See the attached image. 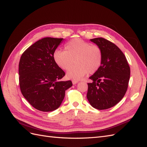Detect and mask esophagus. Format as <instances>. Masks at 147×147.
Instances as JSON below:
<instances>
[{"instance_id": "1", "label": "esophagus", "mask_w": 147, "mask_h": 147, "mask_svg": "<svg viewBox=\"0 0 147 147\" xmlns=\"http://www.w3.org/2000/svg\"><path fill=\"white\" fill-rule=\"evenodd\" d=\"M78 82V80H72V84H74V85H76V84H77V83Z\"/></svg>"}]
</instances>
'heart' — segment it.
Here are the masks:
<instances>
[{"mask_svg": "<svg viewBox=\"0 0 147 147\" xmlns=\"http://www.w3.org/2000/svg\"><path fill=\"white\" fill-rule=\"evenodd\" d=\"M65 49V51L57 50L53 57L57 66L63 70H68L76 63L67 71V78L79 80L88 73H95L100 68L103 54L98 46L76 38L67 43Z\"/></svg>", "mask_w": 147, "mask_h": 147, "instance_id": "heart-1", "label": "heart"}]
</instances>
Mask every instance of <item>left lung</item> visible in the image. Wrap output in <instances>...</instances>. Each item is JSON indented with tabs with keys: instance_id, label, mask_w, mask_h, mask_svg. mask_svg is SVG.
<instances>
[{
	"instance_id": "1",
	"label": "left lung",
	"mask_w": 147,
	"mask_h": 147,
	"mask_svg": "<svg viewBox=\"0 0 147 147\" xmlns=\"http://www.w3.org/2000/svg\"><path fill=\"white\" fill-rule=\"evenodd\" d=\"M101 49L102 63L99 70L90 77L87 98L98 110H105L117 105L127 92L130 69L123 53L118 47L103 38L90 39Z\"/></svg>"
}]
</instances>
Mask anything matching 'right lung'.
Returning a JSON list of instances; mask_svg holds the SVG:
<instances>
[{
	"label": "right lung",
	"instance_id": "right-lung-1",
	"mask_svg": "<svg viewBox=\"0 0 147 147\" xmlns=\"http://www.w3.org/2000/svg\"><path fill=\"white\" fill-rule=\"evenodd\" d=\"M63 38L45 37L30 46L20 57L19 85L24 98L35 109L52 112L61 105L71 81H60L65 74L53 53Z\"/></svg>",
	"mask_w": 147,
	"mask_h": 147
}]
</instances>
